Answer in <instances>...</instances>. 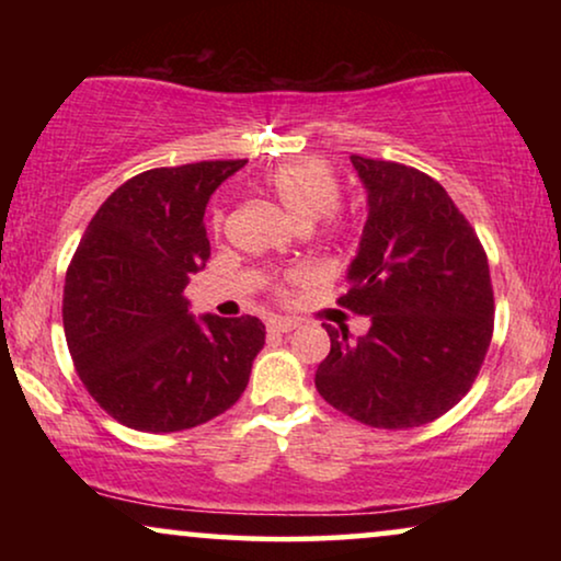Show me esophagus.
Listing matches in <instances>:
<instances>
[{
    "label": "esophagus",
    "mask_w": 561,
    "mask_h": 561,
    "mask_svg": "<svg viewBox=\"0 0 561 561\" xmlns=\"http://www.w3.org/2000/svg\"><path fill=\"white\" fill-rule=\"evenodd\" d=\"M296 327H298V321L290 319V317H271V319H267V329H271V332H278V334L294 332Z\"/></svg>",
    "instance_id": "esophagus-1"
}]
</instances>
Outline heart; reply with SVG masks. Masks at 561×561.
<instances>
[{
    "label": "heart",
    "instance_id": "1",
    "mask_svg": "<svg viewBox=\"0 0 561 561\" xmlns=\"http://www.w3.org/2000/svg\"><path fill=\"white\" fill-rule=\"evenodd\" d=\"M263 188L298 225H311L321 217L336 225L334 204L340 198V183L324 160L304 158L275 165L263 175Z\"/></svg>",
    "mask_w": 561,
    "mask_h": 561
}]
</instances>
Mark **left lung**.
Masks as SVG:
<instances>
[{
    "label": "left lung",
    "mask_w": 561,
    "mask_h": 561,
    "mask_svg": "<svg viewBox=\"0 0 561 561\" xmlns=\"http://www.w3.org/2000/svg\"><path fill=\"white\" fill-rule=\"evenodd\" d=\"M367 221L344 309L370 317L365 336L324 324L317 370L329 405L375 428L439 419L478 378L493 336L488 255L447 191L416 168L352 156Z\"/></svg>",
    "instance_id": "left-lung-1"
}]
</instances>
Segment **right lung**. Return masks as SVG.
<instances>
[{"label":"right lung","mask_w":561,"mask_h":561,"mask_svg":"<svg viewBox=\"0 0 561 561\" xmlns=\"http://www.w3.org/2000/svg\"><path fill=\"white\" fill-rule=\"evenodd\" d=\"M248 160L152 168L114 191L68 265L64 329L91 398L137 432L171 434L232 409L265 344L257 317H194L183 288L211 255L204 211Z\"/></svg>","instance_id":"1"}]
</instances>
